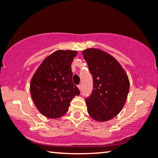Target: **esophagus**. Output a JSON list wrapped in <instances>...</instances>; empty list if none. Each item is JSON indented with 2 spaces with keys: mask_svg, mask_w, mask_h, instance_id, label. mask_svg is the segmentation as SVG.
Listing matches in <instances>:
<instances>
[{
  "mask_svg": "<svg viewBox=\"0 0 158 158\" xmlns=\"http://www.w3.org/2000/svg\"><path fill=\"white\" fill-rule=\"evenodd\" d=\"M77 88H78V89H79L80 90H81V88H82V85H81V84H79V85H77Z\"/></svg>",
  "mask_w": 158,
  "mask_h": 158,
  "instance_id": "obj_1",
  "label": "esophagus"
}]
</instances>
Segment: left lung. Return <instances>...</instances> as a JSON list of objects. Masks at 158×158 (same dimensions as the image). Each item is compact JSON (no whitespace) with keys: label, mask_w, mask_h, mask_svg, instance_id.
Listing matches in <instances>:
<instances>
[{"label":"left lung","mask_w":158,"mask_h":158,"mask_svg":"<svg viewBox=\"0 0 158 158\" xmlns=\"http://www.w3.org/2000/svg\"><path fill=\"white\" fill-rule=\"evenodd\" d=\"M93 77L91 94L85 99L87 110L93 119L107 121L121 111L128 97L129 80L126 71L111 55L97 48L82 52Z\"/></svg>","instance_id":"obj_1"}]
</instances>
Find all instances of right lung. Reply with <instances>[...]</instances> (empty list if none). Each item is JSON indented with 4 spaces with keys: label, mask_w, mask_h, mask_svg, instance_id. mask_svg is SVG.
I'll return each mask as SVG.
<instances>
[{
    "label": "right lung",
    "mask_w": 158,
    "mask_h": 158,
    "mask_svg": "<svg viewBox=\"0 0 158 158\" xmlns=\"http://www.w3.org/2000/svg\"><path fill=\"white\" fill-rule=\"evenodd\" d=\"M76 51L58 50L43 61L30 82V94L37 109L48 118H59L68 111L80 90L73 82L72 61Z\"/></svg>",
    "instance_id": "right-lung-1"
}]
</instances>
